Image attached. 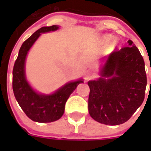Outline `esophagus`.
<instances>
[{
	"mask_svg": "<svg viewBox=\"0 0 151 151\" xmlns=\"http://www.w3.org/2000/svg\"><path fill=\"white\" fill-rule=\"evenodd\" d=\"M93 76H94V73H93L88 72L86 74V77H85L86 80H89L90 78H91Z\"/></svg>",
	"mask_w": 151,
	"mask_h": 151,
	"instance_id": "1",
	"label": "esophagus"
}]
</instances>
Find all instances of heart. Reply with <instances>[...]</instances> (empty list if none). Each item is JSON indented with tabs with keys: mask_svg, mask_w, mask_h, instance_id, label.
I'll use <instances>...</instances> for the list:
<instances>
[{
	"mask_svg": "<svg viewBox=\"0 0 151 151\" xmlns=\"http://www.w3.org/2000/svg\"><path fill=\"white\" fill-rule=\"evenodd\" d=\"M111 39V35H105V36H104L103 37V41L104 42H108V41H110ZM115 44V43H112V45H114Z\"/></svg>",
	"mask_w": 151,
	"mask_h": 151,
	"instance_id": "obj_1",
	"label": "heart"
}]
</instances>
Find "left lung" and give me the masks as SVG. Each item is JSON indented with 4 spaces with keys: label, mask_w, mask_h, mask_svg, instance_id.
Here are the masks:
<instances>
[{
    "label": "left lung",
    "mask_w": 151,
    "mask_h": 151,
    "mask_svg": "<svg viewBox=\"0 0 151 151\" xmlns=\"http://www.w3.org/2000/svg\"><path fill=\"white\" fill-rule=\"evenodd\" d=\"M128 43L108 56L101 78L88 82L89 113L99 123L117 125L126 122L145 99V62L133 41Z\"/></svg>",
    "instance_id": "1"
}]
</instances>
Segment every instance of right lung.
<instances>
[{"label": "right lung", "instance_id": "obj_1", "mask_svg": "<svg viewBox=\"0 0 151 151\" xmlns=\"http://www.w3.org/2000/svg\"><path fill=\"white\" fill-rule=\"evenodd\" d=\"M58 26L43 27L24 41L20 47L13 69V91L16 100L22 111L31 120L40 123H48L59 120L65 111L67 99L82 80L69 82L52 95L38 94L28 84L25 77V60L33 43L41 33L56 31Z\"/></svg>", "mask_w": 151, "mask_h": 151}]
</instances>
